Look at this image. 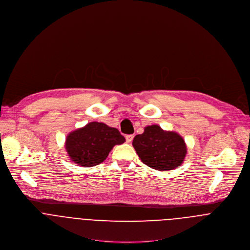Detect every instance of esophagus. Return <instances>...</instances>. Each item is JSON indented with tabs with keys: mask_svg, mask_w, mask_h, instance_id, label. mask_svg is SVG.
I'll use <instances>...</instances> for the list:
<instances>
[{
	"mask_svg": "<svg viewBox=\"0 0 250 250\" xmlns=\"http://www.w3.org/2000/svg\"><path fill=\"white\" fill-rule=\"evenodd\" d=\"M133 139H134V135H127V136H126V141H127V143H131V142L133 141Z\"/></svg>",
	"mask_w": 250,
	"mask_h": 250,
	"instance_id": "esophagus-1",
	"label": "esophagus"
}]
</instances>
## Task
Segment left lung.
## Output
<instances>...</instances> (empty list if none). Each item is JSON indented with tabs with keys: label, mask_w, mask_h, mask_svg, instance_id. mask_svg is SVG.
Wrapping results in <instances>:
<instances>
[{
	"label": "left lung",
	"mask_w": 250,
	"mask_h": 250,
	"mask_svg": "<svg viewBox=\"0 0 250 250\" xmlns=\"http://www.w3.org/2000/svg\"><path fill=\"white\" fill-rule=\"evenodd\" d=\"M139 157L148 167L167 171L180 166L187 154L185 140L176 132L164 131L158 125L145 128L133 140Z\"/></svg>",
	"instance_id": "obj_1"
}]
</instances>
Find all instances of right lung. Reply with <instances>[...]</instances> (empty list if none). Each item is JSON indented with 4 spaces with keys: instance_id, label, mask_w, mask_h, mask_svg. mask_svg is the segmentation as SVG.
<instances>
[{
    "instance_id": "add662e5",
    "label": "right lung",
    "mask_w": 250,
    "mask_h": 250,
    "mask_svg": "<svg viewBox=\"0 0 250 250\" xmlns=\"http://www.w3.org/2000/svg\"><path fill=\"white\" fill-rule=\"evenodd\" d=\"M124 142L125 138L116 128L102 122H90L68 134L65 149L74 163L92 167L104 162L113 146Z\"/></svg>"
}]
</instances>
